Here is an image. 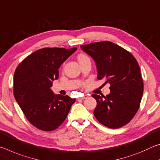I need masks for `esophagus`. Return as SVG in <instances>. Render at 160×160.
I'll return each instance as SVG.
<instances>
[{"instance_id":"34e87169","label":"esophagus","mask_w":160,"mask_h":160,"mask_svg":"<svg viewBox=\"0 0 160 160\" xmlns=\"http://www.w3.org/2000/svg\"><path fill=\"white\" fill-rule=\"evenodd\" d=\"M88 98V96L87 95H84V96H82V97H79V98H78V100H83V99H85V98Z\"/></svg>"}]
</instances>
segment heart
Instances as JSON below:
<instances>
[{
  "mask_svg": "<svg viewBox=\"0 0 160 160\" xmlns=\"http://www.w3.org/2000/svg\"><path fill=\"white\" fill-rule=\"evenodd\" d=\"M77 59H78V61L80 63L82 61H84V60H86V59H89V57H88L87 55H86L85 54H79L77 56Z\"/></svg>",
  "mask_w": 160,
  "mask_h": 160,
  "instance_id": "heart-1",
  "label": "heart"
}]
</instances>
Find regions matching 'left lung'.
Instances as JSON below:
<instances>
[{
    "label": "left lung",
    "instance_id": "1",
    "mask_svg": "<svg viewBox=\"0 0 160 160\" xmlns=\"http://www.w3.org/2000/svg\"><path fill=\"white\" fill-rule=\"evenodd\" d=\"M94 59L97 78L109 83L111 93L106 96L92 94L97 102L93 114L102 125L119 128L128 123L140 108L143 94V80L134 56L109 41L81 45Z\"/></svg>",
    "mask_w": 160,
    "mask_h": 160
}]
</instances>
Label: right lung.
Wrapping results in <instances>:
<instances>
[{
  "label": "right lung",
  "instance_id": "add662e5",
  "mask_svg": "<svg viewBox=\"0 0 160 160\" xmlns=\"http://www.w3.org/2000/svg\"><path fill=\"white\" fill-rule=\"evenodd\" d=\"M59 48L38 49L22 60L15 69V100L31 124L43 131H52L62 124L76 101L68 96L54 95L50 88L59 78L58 69L77 50Z\"/></svg>",
  "mask_w": 160,
  "mask_h": 160
}]
</instances>
